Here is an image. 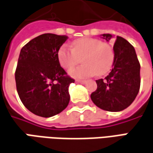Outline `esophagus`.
Returning <instances> with one entry per match:
<instances>
[{"label":"esophagus","mask_w":153,"mask_h":153,"mask_svg":"<svg viewBox=\"0 0 153 153\" xmlns=\"http://www.w3.org/2000/svg\"><path fill=\"white\" fill-rule=\"evenodd\" d=\"M77 83H79V84H85L86 83V80H80V79H78L76 80Z\"/></svg>","instance_id":"1"}]
</instances>
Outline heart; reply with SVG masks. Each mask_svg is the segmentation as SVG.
I'll use <instances>...</instances> for the list:
<instances>
[{
  "instance_id": "heart-1",
  "label": "heart",
  "mask_w": 153,
  "mask_h": 153,
  "mask_svg": "<svg viewBox=\"0 0 153 153\" xmlns=\"http://www.w3.org/2000/svg\"><path fill=\"white\" fill-rule=\"evenodd\" d=\"M82 56L83 64L68 71V74L73 78L84 79L96 74L100 75L106 74L114 63L115 52L107 42L96 38L84 37L73 42L72 49L67 45H63L57 53L59 64L65 69L72 68Z\"/></svg>"
}]
</instances>
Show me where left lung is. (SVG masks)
<instances>
[{"label":"left lung","instance_id":"left-lung-1","mask_svg":"<svg viewBox=\"0 0 153 153\" xmlns=\"http://www.w3.org/2000/svg\"><path fill=\"white\" fill-rule=\"evenodd\" d=\"M109 42L111 34H102ZM113 68L105 79L96 80L97 89L90 98L99 108L107 111H123L133 102L140 90V63L133 46L117 36L114 43Z\"/></svg>","mask_w":153,"mask_h":153}]
</instances>
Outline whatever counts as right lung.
I'll list each match as a JSON object with an SVG mask.
<instances>
[{
  "label": "right lung",
  "instance_id": "add662e5",
  "mask_svg": "<svg viewBox=\"0 0 153 153\" xmlns=\"http://www.w3.org/2000/svg\"><path fill=\"white\" fill-rule=\"evenodd\" d=\"M67 36L42 34L20 52L15 73L16 90L25 107L42 117L58 115L68 106V87L74 79L59 64L57 53Z\"/></svg>",
  "mask_w": 153,
  "mask_h": 153
}]
</instances>
